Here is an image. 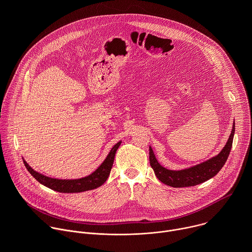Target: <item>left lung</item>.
Returning <instances> with one entry per match:
<instances>
[{
	"label": "left lung",
	"instance_id": "left-lung-1",
	"mask_svg": "<svg viewBox=\"0 0 252 252\" xmlns=\"http://www.w3.org/2000/svg\"><path fill=\"white\" fill-rule=\"evenodd\" d=\"M234 130L235 124L233 123L232 130L226 145L217 157H214L200 164L183 170H170L161 166L157 160L154 152L150 147L151 166L153 167L157 177L162 184L166 186L172 188H186L202 184L208 181L209 178L213 177L215 174H218V172L222 168V166L226 162L232 147Z\"/></svg>",
	"mask_w": 252,
	"mask_h": 252
}]
</instances>
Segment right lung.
Wrapping results in <instances>:
<instances>
[{
  "instance_id": "1",
  "label": "right lung",
  "mask_w": 252,
  "mask_h": 252,
  "mask_svg": "<svg viewBox=\"0 0 252 252\" xmlns=\"http://www.w3.org/2000/svg\"><path fill=\"white\" fill-rule=\"evenodd\" d=\"M121 146V141H119L117 145L114 146V148L111 150L110 154L107 155L103 162L98 166L96 170H94L92 174L79 178V179H57V178H51L46 175H43L35 170H33L27 162L24 160L25 166L27 167L28 171L35 178L37 181L44 185L45 187L54 189L59 192H64V193H73V192H82L86 190L94 189L100 186H102L105 181L109 177L115 156L117 153V150Z\"/></svg>"
}]
</instances>
